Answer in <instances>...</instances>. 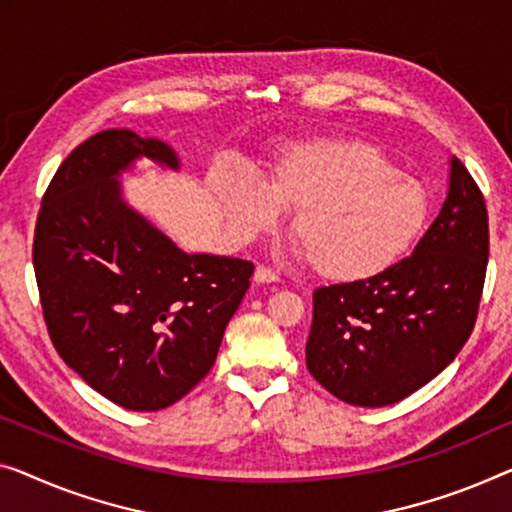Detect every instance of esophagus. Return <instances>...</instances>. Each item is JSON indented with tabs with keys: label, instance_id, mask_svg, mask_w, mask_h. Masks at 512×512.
<instances>
[{
	"label": "esophagus",
	"instance_id": "34e87169",
	"mask_svg": "<svg viewBox=\"0 0 512 512\" xmlns=\"http://www.w3.org/2000/svg\"><path fill=\"white\" fill-rule=\"evenodd\" d=\"M253 280L259 282V285H269V282H278L280 278H278L276 271L266 269V266H257L255 273H253Z\"/></svg>",
	"mask_w": 512,
	"mask_h": 512
}]
</instances>
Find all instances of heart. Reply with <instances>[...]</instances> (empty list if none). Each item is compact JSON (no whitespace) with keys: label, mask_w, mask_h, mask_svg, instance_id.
Returning a JSON list of instances; mask_svg holds the SVG:
<instances>
[{"label":"heart","mask_w":512,"mask_h":512,"mask_svg":"<svg viewBox=\"0 0 512 512\" xmlns=\"http://www.w3.org/2000/svg\"><path fill=\"white\" fill-rule=\"evenodd\" d=\"M218 202L236 239L276 230L294 211L292 239L319 278L370 282L395 269L430 218V195L365 140H317L287 149L262 183L218 181Z\"/></svg>","instance_id":"obj_1"}]
</instances>
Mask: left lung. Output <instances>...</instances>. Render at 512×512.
<instances>
[{
  "label": "left lung",
  "mask_w": 512,
  "mask_h": 512,
  "mask_svg": "<svg viewBox=\"0 0 512 512\" xmlns=\"http://www.w3.org/2000/svg\"><path fill=\"white\" fill-rule=\"evenodd\" d=\"M487 253L485 200L451 156L446 200L414 253L370 282L315 289L310 375L354 407H386L418 391L474 331Z\"/></svg>",
  "instance_id": "left-lung-1"
}]
</instances>
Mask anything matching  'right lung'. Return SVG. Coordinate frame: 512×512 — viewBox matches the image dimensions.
<instances>
[{"label":"right lung","mask_w":512,"mask_h":512,"mask_svg":"<svg viewBox=\"0 0 512 512\" xmlns=\"http://www.w3.org/2000/svg\"><path fill=\"white\" fill-rule=\"evenodd\" d=\"M142 158L181 167L170 144L124 128L71 151L45 190L34 271L68 368L119 407L158 411L207 377L253 264L183 253L133 209L119 179Z\"/></svg>","instance_id":"obj_1"}]
</instances>
